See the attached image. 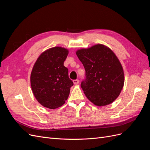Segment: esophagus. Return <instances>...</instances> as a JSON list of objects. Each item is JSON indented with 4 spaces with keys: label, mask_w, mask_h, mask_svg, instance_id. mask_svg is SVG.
Returning <instances> with one entry per match:
<instances>
[{
    "label": "esophagus",
    "mask_w": 150,
    "mask_h": 150,
    "mask_svg": "<svg viewBox=\"0 0 150 150\" xmlns=\"http://www.w3.org/2000/svg\"><path fill=\"white\" fill-rule=\"evenodd\" d=\"M73 83L74 84H78L79 83V81L78 79H74L73 80Z\"/></svg>",
    "instance_id": "1"
}]
</instances>
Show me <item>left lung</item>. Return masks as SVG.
Returning <instances> with one entry per match:
<instances>
[{
  "instance_id": "obj_1",
  "label": "left lung",
  "mask_w": 150,
  "mask_h": 150,
  "mask_svg": "<svg viewBox=\"0 0 150 150\" xmlns=\"http://www.w3.org/2000/svg\"><path fill=\"white\" fill-rule=\"evenodd\" d=\"M86 71L81 88L89 100L98 106H106L118 97L123 88L122 67L111 50L103 44L76 51Z\"/></svg>"
}]
</instances>
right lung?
I'll return each instance as SVG.
<instances>
[{"mask_svg":"<svg viewBox=\"0 0 150 150\" xmlns=\"http://www.w3.org/2000/svg\"><path fill=\"white\" fill-rule=\"evenodd\" d=\"M68 50L61 47L43 52L35 62L30 74V86L38 101L43 106L56 109L67 99L73 82L64 62Z\"/></svg>","mask_w":150,"mask_h":150,"instance_id":"1","label":"right lung"}]
</instances>
